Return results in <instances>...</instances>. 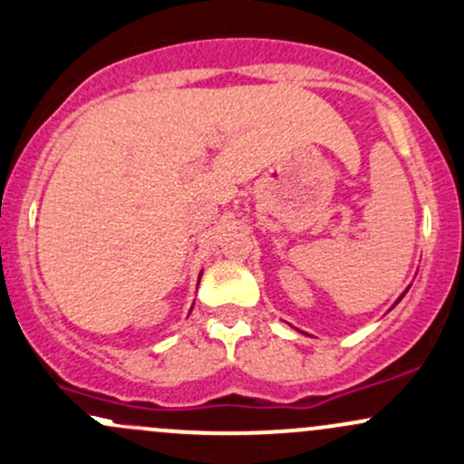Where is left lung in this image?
<instances>
[{
    "instance_id": "left-lung-1",
    "label": "left lung",
    "mask_w": 464,
    "mask_h": 464,
    "mask_svg": "<svg viewBox=\"0 0 464 464\" xmlns=\"http://www.w3.org/2000/svg\"><path fill=\"white\" fill-rule=\"evenodd\" d=\"M401 298H402V296H401ZM401 298H398V301H396V303H401ZM396 303H393V305H396Z\"/></svg>"
}]
</instances>
